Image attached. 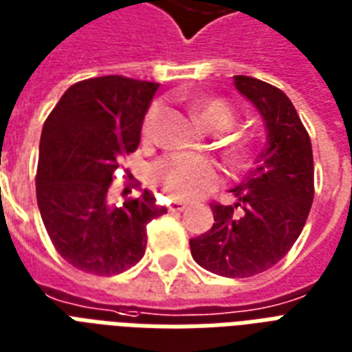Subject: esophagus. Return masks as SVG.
Here are the masks:
<instances>
[{
	"instance_id": "34e87169",
	"label": "esophagus",
	"mask_w": 352,
	"mask_h": 352,
	"mask_svg": "<svg viewBox=\"0 0 352 352\" xmlns=\"http://www.w3.org/2000/svg\"><path fill=\"white\" fill-rule=\"evenodd\" d=\"M187 210V204H184V202H173V204L168 206V211H173V213H182V211Z\"/></svg>"
}]
</instances>
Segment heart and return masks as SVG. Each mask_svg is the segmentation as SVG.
Masks as SVG:
<instances>
[{
	"label": "heart",
	"instance_id": "b5f03b06",
	"mask_svg": "<svg viewBox=\"0 0 352 352\" xmlns=\"http://www.w3.org/2000/svg\"><path fill=\"white\" fill-rule=\"evenodd\" d=\"M192 111L211 131L223 133L234 126L236 115L228 102L219 98H202L192 104ZM163 118V107L160 104L150 105L146 115L142 118L141 135L142 141H154ZM228 152L232 157L241 160L247 157L250 146L247 142L230 144ZM152 179L155 187L163 195L174 200H195L204 197L206 192L215 187L219 173L215 163L204 155L192 154H170L160 160L152 166Z\"/></svg>",
	"mask_w": 352,
	"mask_h": 352
}]
</instances>
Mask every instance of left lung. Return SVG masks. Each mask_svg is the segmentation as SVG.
I'll return each mask as SVG.
<instances>
[{
  "instance_id": "obj_1",
  "label": "left lung",
  "mask_w": 352,
  "mask_h": 352,
  "mask_svg": "<svg viewBox=\"0 0 352 352\" xmlns=\"http://www.w3.org/2000/svg\"><path fill=\"white\" fill-rule=\"evenodd\" d=\"M234 85L263 116L267 146L247 179L232 189L236 204L211 202L215 223L189 245L206 271L248 278L276 265L305 228L314 200V155L305 124L278 87L248 76H234Z\"/></svg>"
}]
</instances>
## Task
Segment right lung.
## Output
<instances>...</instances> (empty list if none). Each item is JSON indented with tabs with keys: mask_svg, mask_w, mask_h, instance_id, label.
<instances>
[{
	"mask_svg": "<svg viewBox=\"0 0 352 352\" xmlns=\"http://www.w3.org/2000/svg\"><path fill=\"white\" fill-rule=\"evenodd\" d=\"M160 83L102 76L74 83L47 115L36 166V202L60 258L83 273L113 276L139 263L146 224L166 208L144 191L109 200L113 174L141 142Z\"/></svg>",
	"mask_w": 352,
	"mask_h": 352,
	"instance_id": "obj_1",
	"label": "right lung"
}]
</instances>
